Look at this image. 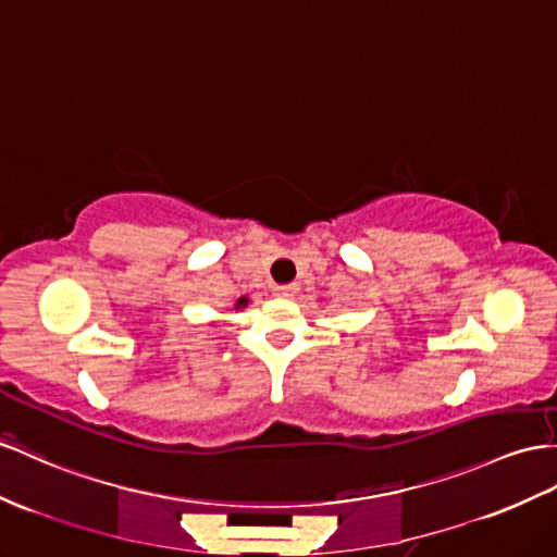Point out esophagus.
Segmentation results:
<instances>
[{
  "instance_id": "1",
  "label": "esophagus",
  "mask_w": 557,
  "mask_h": 557,
  "mask_svg": "<svg viewBox=\"0 0 557 557\" xmlns=\"http://www.w3.org/2000/svg\"><path fill=\"white\" fill-rule=\"evenodd\" d=\"M273 292H275L277 298H294L298 287H296V284H282V287H275Z\"/></svg>"
}]
</instances>
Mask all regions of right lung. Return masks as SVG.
<instances>
[{"mask_svg":"<svg viewBox=\"0 0 557 557\" xmlns=\"http://www.w3.org/2000/svg\"><path fill=\"white\" fill-rule=\"evenodd\" d=\"M247 304H249V298H247V296H239L233 308H235V310H242V308H247Z\"/></svg>","mask_w":557,"mask_h":557,"instance_id":"add662e5","label":"right lung"}]
</instances>
